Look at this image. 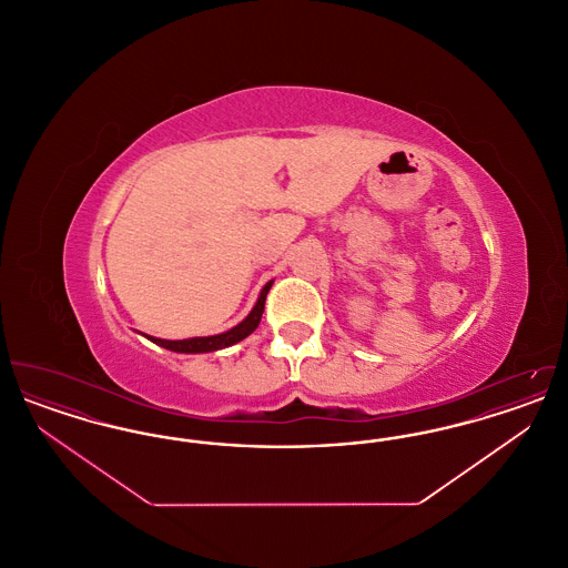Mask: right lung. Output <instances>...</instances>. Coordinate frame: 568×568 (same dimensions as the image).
Returning a JSON list of instances; mask_svg holds the SVG:
<instances>
[{
	"mask_svg": "<svg viewBox=\"0 0 568 568\" xmlns=\"http://www.w3.org/2000/svg\"><path fill=\"white\" fill-rule=\"evenodd\" d=\"M272 281H268L262 290V294L257 297L255 306L251 308V313L244 317L243 322L239 325H234L232 329L223 332V334H215V336H195V338H185V341H163V338H155V336H149L155 345H160L163 349H170V352L176 353H209L216 352V349H225V347H232L236 343H241L243 338H246L260 322H262V313H264V304H266V296L271 292Z\"/></svg>",
	"mask_w": 568,
	"mask_h": 568,
	"instance_id": "1",
	"label": "right lung"
}]
</instances>
